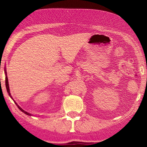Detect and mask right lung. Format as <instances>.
<instances>
[{"label":"right lung","mask_w":147,"mask_h":147,"mask_svg":"<svg viewBox=\"0 0 147 147\" xmlns=\"http://www.w3.org/2000/svg\"><path fill=\"white\" fill-rule=\"evenodd\" d=\"M5 73H6V89H7V91H8V94H9V95L11 96V95H10V93H9V85H8V77H7V74H6V72H5ZM17 107H18L19 108V109H20V110H21V111H23V113H24L25 114H26V115H31L30 114V113H27L26 111H25L24 110H23V109H22L21 107H19L18 105H17Z\"/></svg>","instance_id":"1"}]
</instances>
